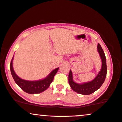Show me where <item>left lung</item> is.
Segmentation results:
<instances>
[{"mask_svg": "<svg viewBox=\"0 0 122 122\" xmlns=\"http://www.w3.org/2000/svg\"><path fill=\"white\" fill-rule=\"evenodd\" d=\"M97 49L98 53L102 60V67H101V71L95 79L90 82L82 84H77L72 80V72L70 70L69 74V83L72 90L77 93L84 95H90L99 89L104 82L106 78V73H107L106 57L104 51L99 43L98 44Z\"/></svg>", "mask_w": 122, "mask_h": 122, "instance_id": "obj_1", "label": "left lung"}]
</instances>
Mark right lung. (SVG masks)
<instances>
[{"label":"right lung","instance_id":"obj_1","mask_svg":"<svg viewBox=\"0 0 122 122\" xmlns=\"http://www.w3.org/2000/svg\"><path fill=\"white\" fill-rule=\"evenodd\" d=\"M13 58L10 62V72L15 82L24 91L29 94L41 93L46 90L53 81L54 76L58 70L56 68L51 72L50 74L45 79L38 81H28L20 78L14 71L12 66Z\"/></svg>","mask_w":122,"mask_h":122}]
</instances>
